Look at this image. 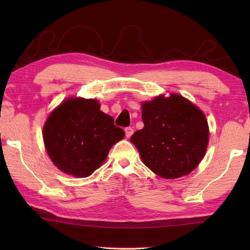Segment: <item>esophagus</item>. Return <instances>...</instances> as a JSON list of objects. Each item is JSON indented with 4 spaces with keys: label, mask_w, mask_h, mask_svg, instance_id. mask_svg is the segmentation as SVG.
I'll return each mask as SVG.
<instances>
[{
    "label": "esophagus",
    "mask_w": 250,
    "mask_h": 250,
    "mask_svg": "<svg viewBox=\"0 0 250 250\" xmlns=\"http://www.w3.org/2000/svg\"><path fill=\"white\" fill-rule=\"evenodd\" d=\"M125 137L130 138L131 135L133 134V128H131V126H126V128L125 129Z\"/></svg>",
    "instance_id": "34e87169"
}]
</instances>
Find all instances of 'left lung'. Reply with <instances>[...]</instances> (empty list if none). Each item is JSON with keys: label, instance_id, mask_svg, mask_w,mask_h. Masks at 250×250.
Masks as SVG:
<instances>
[{"label": "left lung", "instance_id": "left-lung-1", "mask_svg": "<svg viewBox=\"0 0 250 250\" xmlns=\"http://www.w3.org/2000/svg\"><path fill=\"white\" fill-rule=\"evenodd\" d=\"M145 128L135 131L131 142L143 163L164 179L191 173L204 158L208 125L203 111L179 95L156 97L142 104Z\"/></svg>", "mask_w": 250, "mask_h": 250}]
</instances>
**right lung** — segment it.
Segmentation results:
<instances>
[{
	"label": "right lung",
	"instance_id": "1",
	"mask_svg": "<svg viewBox=\"0 0 250 250\" xmlns=\"http://www.w3.org/2000/svg\"><path fill=\"white\" fill-rule=\"evenodd\" d=\"M100 110L95 99L70 98L50 113L43 138L55 166L67 174L86 177L98 168L125 131Z\"/></svg>",
	"mask_w": 250,
	"mask_h": 250
}]
</instances>
